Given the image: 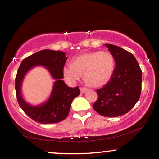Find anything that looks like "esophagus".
Returning a JSON list of instances; mask_svg holds the SVG:
<instances>
[{"label":"esophagus","mask_w":159,"mask_h":159,"mask_svg":"<svg viewBox=\"0 0 159 159\" xmlns=\"http://www.w3.org/2000/svg\"><path fill=\"white\" fill-rule=\"evenodd\" d=\"M80 93H81L82 94H84L86 91L88 90V89L86 88H82V87L80 88Z\"/></svg>","instance_id":"34e87169"}]
</instances>
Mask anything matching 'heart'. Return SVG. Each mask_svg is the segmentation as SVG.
<instances>
[{"label": "heart", "mask_w": 159, "mask_h": 159, "mask_svg": "<svg viewBox=\"0 0 159 159\" xmlns=\"http://www.w3.org/2000/svg\"><path fill=\"white\" fill-rule=\"evenodd\" d=\"M115 60L107 51H93L75 57L72 64L64 67V74L71 80H76L83 74L88 85L94 88L103 86L109 81L114 74Z\"/></svg>", "instance_id": "b5f03b06"}]
</instances>
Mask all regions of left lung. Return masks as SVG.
Here are the masks:
<instances>
[{"label":"left lung","mask_w":159,"mask_h":159,"mask_svg":"<svg viewBox=\"0 0 159 159\" xmlns=\"http://www.w3.org/2000/svg\"><path fill=\"white\" fill-rule=\"evenodd\" d=\"M116 61L109 81L96 90L98 99L94 109L103 116L116 117L128 113L141 95L142 70L133 55L123 48L105 44Z\"/></svg>","instance_id":"left-lung-1"}]
</instances>
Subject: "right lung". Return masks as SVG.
I'll list each match as a JSON object with an SVG mask.
<instances>
[{
	"instance_id": "1",
	"label": "right lung",
	"mask_w": 159,
	"mask_h": 159,
	"mask_svg": "<svg viewBox=\"0 0 159 159\" xmlns=\"http://www.w3.org/2000/svg\"><path fill=\"white\" fill-rule=\"evenodd\" d=\"M67 60L61 51L43 50L24 59L15 78V90L19 105L34 121L48 124L62 121L67 117L71 102L80 95L79 86L70 88L61 79L64 66ZM42 65L48 69L55 79L53 93L48 101L41 106L31 107L23 100L20 95V85L23 76L32 67Z\"/></svg>"
}]
</instances>
